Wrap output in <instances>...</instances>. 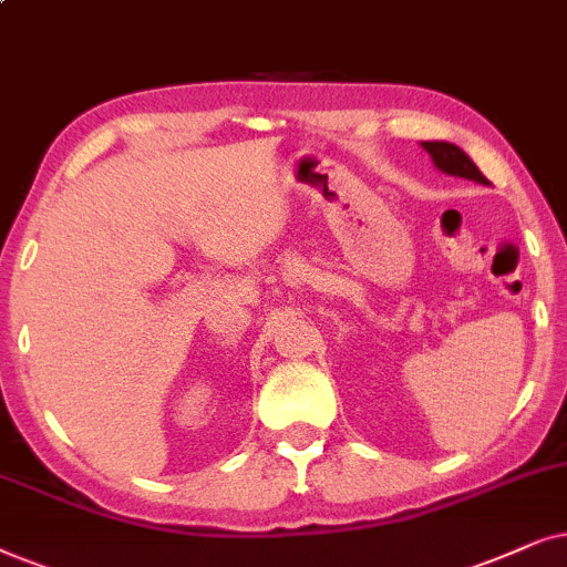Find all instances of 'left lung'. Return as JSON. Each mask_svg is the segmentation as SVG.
I'll return each mask as SVG.
<instances>
[{"instance_id": "1", "label": "left lung", "mask_w": 567, "mask_h": 567, "mask_svg": "<svg viewBox=\"0 0 567 567\" xmlns=\"http://www.w3.org/2000/svg\"><path fill=\"white\" fill-rule=\"evenodd\" d=\"M422 150H427V155L433 157L437 171L449 173V176L477 181V184H489L462 147L451 145V142H422Z\"/></svg>"}]
</instances>
